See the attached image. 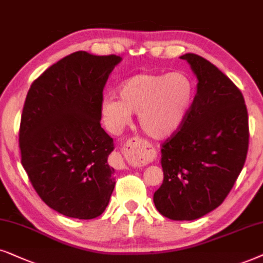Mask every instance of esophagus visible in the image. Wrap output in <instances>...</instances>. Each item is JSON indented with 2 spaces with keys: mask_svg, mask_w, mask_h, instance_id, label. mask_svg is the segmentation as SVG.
<instances>
[{
  "mask_svg": "<svg viewBox=\"0 0 263 263\" xmlns=\"http://www.w3.org/2000/svg\"><path fill=\"white\" fill-rule=\"evenodd\" d=\"M146 148H148L146 142L139 138H134V139H129V141L126 143L124 152H125V155H128L132 157H146L149 153ZM115 159H117L119 167L125 168V163H124V160H122L121 154L119 153L115 154Z\"/></svg>",
  "mask_w": 263,
  "mask_h": 263,
  "instance_id": "esophagus-1",
  "label": "esophagus"
}]
</instances>
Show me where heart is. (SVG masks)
Instances as JSON below:
<instances>
[{
    "mask_svg": "<svg viewBox=\"0 0 263 263\" xmlns=\"http://www.w3.org/2000/svg\"><path fill=\"white\" fill-rule=\"evenodd\" d=\"M120 100L106 96L101 114L108 127L120 131L131 113L138 114L143 131L154 139L176 135L186 121L195 100V85L185 72L139 73L119 86Z\"/></svg>",
    "mask_w": 263,
    "mask_h": 263,
    "instance_id": "b5f03b06",
    "label": "heart"
}]
</instances>
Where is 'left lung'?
Returning a JSON list of instances; mask_svg holds the SVG:
<instances>
[{"label": "left lung", "mask_w": 263, "mask_h": 263, "mask_svg": "<svg viewBox=\"0 0 263 263\" xmlns=\"http://www.w3.org/2000/svg\"><path fill=\"white\" fill-rule=\"evenodd\" d=\"M197 78L191 111L179 131L163 143V183L155 207L168 219L196 220L214 211L230 194L246 162L249 125L244 97L232 80L202 56L187 52Z\"/></svg>", "instance_id": "obj_1"}]
</instances>
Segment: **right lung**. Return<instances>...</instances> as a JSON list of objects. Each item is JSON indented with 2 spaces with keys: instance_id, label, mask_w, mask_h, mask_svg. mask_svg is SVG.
<instances>
[{
  "instance_id": "obj_1",
  "label": "right lung",
  "mask_w": 263,
  "mask_h": 263,
  "mask_svg": "<svg viewBox=\"0 0 263 263\" xmlns=\"http://www.w3.org/2000/svg\"><path fill=\"white\" fill-rule=\"evenodd\" d=\"M120 56L76 51L31 85L22 114V164L45 204L69 218L100 216L115 186L101 127L103 87Z\"/></svg>"
}]
</instances>
